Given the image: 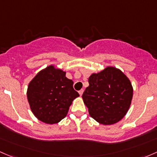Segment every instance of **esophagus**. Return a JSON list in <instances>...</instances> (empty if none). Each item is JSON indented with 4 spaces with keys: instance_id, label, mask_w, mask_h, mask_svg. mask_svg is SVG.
Returning a JSON list of instances; mask_svg holds the SVG:
<instances>
[{
    "instance_id": "obj_1",
    "label": "esophagus",
    "mask_w": 157,
    "mask_h": 157,
    "mask_svg": "<svg viewBox=\"0 0 157 157\" xmlns=\"http://www.w3.org/2000/svg\"><path fill=\"white\" fill-rule=\"evenodd\" d=\"M83 92H84V90L83 89H82V90H80L78 91V94H79V95H80V96H82V94H83Z\"/></svg>"
}]
</instances>
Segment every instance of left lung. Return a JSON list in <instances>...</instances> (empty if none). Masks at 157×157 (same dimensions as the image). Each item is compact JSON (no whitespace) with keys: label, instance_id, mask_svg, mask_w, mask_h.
<instances>
[{"label":"left lung","instance_id":"8db88e82","mask_svg":"<svg viewBox=\"0 0 157 157\" xmlns=\"http://www.w3.org/2000/svg\"><path fill=\"white\" fill-rule=\"evenodd\" d=\"M88 83L82 99L90 116L104 125L122 119L133 97V87L126 75L119 69L107 67L98 73H92Z\"/></svg>","mask_w":157,"mask_h":157}]
</instances>
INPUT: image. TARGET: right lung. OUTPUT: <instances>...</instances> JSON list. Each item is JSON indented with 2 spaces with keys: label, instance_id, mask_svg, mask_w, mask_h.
Masks as SVG:
<instances>
[{
  "label": "right lung",
  "instance_id": "right-lung-1",
  "mask_svg": "<svg viewBox=\"0 0 157 157\" xmlns=\"http://www.w3.org/2000/svg\"><path fill=\"white\" fill-rule=\"evenodd\" d=\"M63 69L50 65L32 79L27 88V99L32 113L46 124L58 123L67 116L72 101L79 97L73 81Z\"/></svg>",
  "mask_w": 157,
  "mask_h": 157
}]
</instances>
